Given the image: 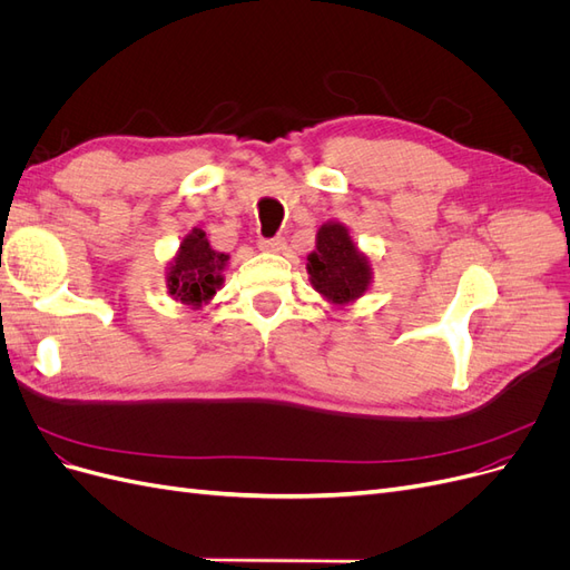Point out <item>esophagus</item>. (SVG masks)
I'll list each match as a JSON object with an SVG mask.
<instances>
[{"instance_id": "1", "label": "esophagus", "mask_w": 570, "mask_h": 570, "mask_svg": "<svg viewBox=\"0 0 570 570\" xmlns=\"http://www.w3.org/2000/svg\"><path fill=\"white\" fill-rule=\"evenodd\" d=\"M258 248L265 253H282L286 248V239L284 237H272V239H261Z\"/></svg>"}]
</instances>
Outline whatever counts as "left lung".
Listing matches in <instances>:
<instances>
[{"mask_svg":"<svg viewBox=\"0 0 570 570\" xmlns=\"http://www.w3.org/2000/svg\"><path fill=\"white\" fill-rule=\"evenodd\" d=\"M307 274L314 291L333 305H347L362 298L371 284V265L354 246L343 223H326L317 232V250L307 256Z\"/></svg>","mask_w":570,"mask_h":570,"instance_id":"1","label":"left lung"}]
</instances>
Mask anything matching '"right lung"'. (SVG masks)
Returning a JSON list of instances; mask_svg holds the SVG:
<instances>
[{
  "mask_svg": "<svg viewBox=\"0 0 570 570\" xmlns=\"http://www.w3.org/2000/svg\"><path fill=\"white\" fill-rule=\"evenodd\" d=\"M229 256L214 250L204 229H193L180 242L176 258L166 272V288L176 301L189 307H202L216 296L223 284V269Z\"/></svg>",
  "mask_w": 570,
  "mask_h": 570,
  "instance_id": "obj_1",
  "label": "right lung"
}]
</instances>
